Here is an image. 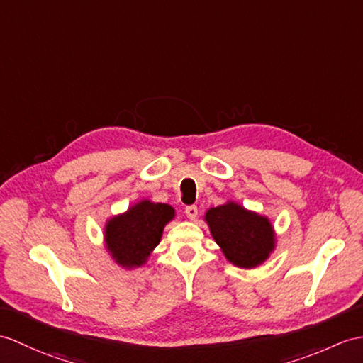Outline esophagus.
<instances>
[{"instance_id":"1","label":"esophagus","mask_w":363,"mask_h":363,"mask_svg":"<svg viewBox=\"0 0 363 363\" xmlns=\"http://www.w3.org/2000/svg\"><path fill=\"white\" fill-rule=\"evenodd\" d=\"M185 215H187V218L189 220H196V216H198V207L196 206H189V207H185Z\"/></svg>"}]
</instances>
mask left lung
<instances>
[{
    "label": "left lung",
    "mask_w": 363,
    "mask_h": 363,
    "mask_svg": "<svg viewBox=\"0 0 363 363\" xmlns=\"http://www.w3.org/2000/svg\"><path fill=\"white\" fill-rule=\"evenodd\" d=\"M204 218L224 257L235 266L257 267L275 249V232L271 221L237 202L229 201L208 208Z\"/></svg>",
    "instance_id": "left-lung-1"
}]
</instances>
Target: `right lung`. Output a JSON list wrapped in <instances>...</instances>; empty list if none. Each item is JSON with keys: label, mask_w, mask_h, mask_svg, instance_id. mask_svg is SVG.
Instances as JSON below:
<instances>
[{"label": "right lung", "mask_w": 363, "mask_h": 363, "mask_svg": "<svg viewBox=\"0 0 363 363\" xmlns=\"http://www.w3.org/2000/svg\"><path fill=\"white\" fill-rule=\"evenodd\" d=\"M174 218V208L143 199L111 218L105 225V244L117 264L134 269L147 263L161 241L164 227Z\"/></svg>", "instance_id": "1"}]
</instances>
